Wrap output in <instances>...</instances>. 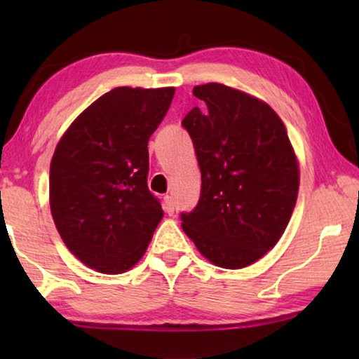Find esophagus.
Masks as SVG:
<instances>
[{"label": "esophagus", "instance_id": "1", "mask_svg": "<svg viewBox=\"0 0 359 359\" xmlns=\"http://www.w3.org/2000/svg\"><path fill=\"white\" fill-rule=\"evenodd\" d=\"M163 208H165V210H166V212H168L170 215L175 212V201H173V198H171V196L166 194L165 198H163Z\"/></svg>", "mask_w": 359, "mask_h": 359}]
</instances>
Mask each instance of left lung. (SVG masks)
<instances>
[{
  "instance_id": "left-lung-1",
  "label": "left lung",
  "mask_w": 359,
  "mask_h": 359,
  "mask_svg": "<svg viewBox=\"0 0 359 359\" xmlns=\"http://www.w3.org/2000/svg\"><path fill=\"white\" fill-rule=\"evenodd\" d=\"M183 124L201 168L199 204L181 227L215 266L247 268L283 237L299 193V160L281 117L235 88L194 86Z\"/></svg>"
}]
</instances>
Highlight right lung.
<instances>
[{"mask_svg": "<svg viewBox=\"0 0 359 359\" xmlns=\"http://www.w3.org/2000/svg\"><path fill=\"white\" fill-rule=\"evenodd\" d=\"M175 88L119 86L88 106L58 140L48 201L67 248L104 274L144 257L163 209L147 186L149 139Z\"/></svg>", "mask_w": 359, "mask_h": 359, "instance_id": "right-lung-1", "label": "right lung"}]
</instances>
